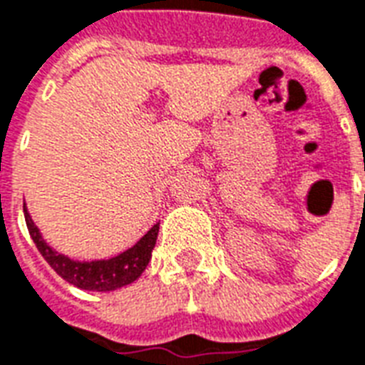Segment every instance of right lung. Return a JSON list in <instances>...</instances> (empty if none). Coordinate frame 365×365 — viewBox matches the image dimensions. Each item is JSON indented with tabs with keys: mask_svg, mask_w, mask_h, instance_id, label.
Listing matches in <instances>:
<instances>
[{
	"mask_svg": "<svg viewBox=\"0 0 365 365\" xmlns=\"http://www.w3.org/2000/svg\"><path fill=\"white\" fill-rule=\"evenodd\" d=\"M24 220H26L30 237L40 250V255L46 258L47 264L63 279L76 285V287L86 289V291H101V293L130 285L143 274V269L147 268V264L151 260V252L155 249L158 235V224H155L138 243L133 245L132 249L124 250L118 257L108 258V260L80 262V260H72L65 255H59L57 250L51 249L43 241L40 230L36 227L30 214H28L26 205H24Z\"/></svg>",
	"mask_w": 365,
	"mask_h": 365,
	"instance_id": "add662e5",
	"label": "right lung"
}]
</instances>
